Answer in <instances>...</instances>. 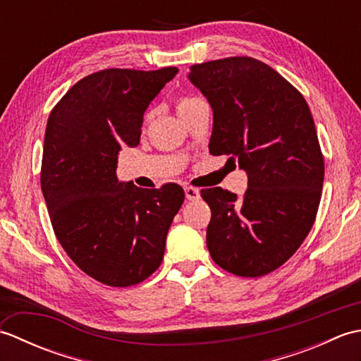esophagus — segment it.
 Returning <instances> with one entry per match:
<instances>
[{"mask_svg":"<svg viewBox=\"0 0 361 361\" xmlns=\"http://www.w3.org/2000/svg\"><path fill=\"white\" fill-rule=\"evenodd\" d=\"M185 194L188 200H198V198H200V190L197 188H190V186L185 188Z\"/></svg>","mask_w":361,"mask_h":361,"instance_id":"obj_1","label":"esophagus"}]
</instances>
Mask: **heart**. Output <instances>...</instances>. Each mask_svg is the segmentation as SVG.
Here are the masks:
<instances>
[{
	"instance_id": "heart-1",
	"label": "heart",
	"mask_w": 361,
	"mask_h": 361,
	"mask_svg": "<svg viewBox=\"0 0 361 361\" xmlns=\"http://www.w3.org/2000/svg\"><path fill=\"white\" fill-rule=\"evenodd\" d=\"M197 101H200V99H197V97H183V99H180V101H178V113L183 111V110H186L188 106L195 104Z\"/></svg>"
}]
</instances>
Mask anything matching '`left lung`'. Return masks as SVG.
<instances>
[{"mask_svg": "<svg viewBox=\"0 0 361 361\" xmlns=\"http://www.w3.org/2000/svg\"><path fill=\"white\" fill-rule=\"evenodd\" d=\"M188 79L212 109L211 155H231L248 176L242 197L203 189L206 245L224 270L257 278L295 255L313 226L324 181L307 102L273 68L251 57L190 66Z\"/></svg>", "mask_w": 361, "mask_h": 361, "instance_id": "8db88e82", "label": "left lung"}]
</instances>
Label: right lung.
I'll list each match as a JSON object with an SVG mask.
<instances>
[{
    "mask_svg": "<svg viewBox=\"0 0 361 361\" xmlns=\"http://www.w3.org/2000/svg\"><path fill=\"white\" fill-rule=\"evenodd\" d=\"M178 70H104L79 80L49 114L42 192L66 255L111 287L147 279L185 202L178 185L141 189L116 175L121 147L140 142L144 113Z\"/></svg>",
    "mask_w": 361,
    "mask_h": 361,
    "instance_id": "right-lung-1",
    "label": "right lung"
}]
</instances>
